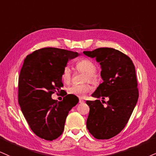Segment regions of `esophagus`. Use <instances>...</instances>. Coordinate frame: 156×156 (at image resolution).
Here are the masks:
<instances>
[{"label":"esophagus","mask_w":156,"mask_h":156,"mask_svg":"<svg viewBox=\"0 0 156 156\" xmlns=\"http://www.w3.org/2000/svg\"><path fill=\"white\" fill-rule=\"evenodd\" d=\"M79 102H80V103H84V100H82V99H80Z\"/></svg>","instance_id":"34e87169"}]
</instances>
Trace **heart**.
Wrapping results in <instances>:
<instances>
[{
    "label": "heart",
    "instance_id": "heart-1",
    "mask_svg": "<svg viewBox=\"0 0 156 156\" xmlns=\"http://www.w3.org/2000/svg\"><path fill=\"white\" fill-rule=\"evenodd\" d=\"M76 67L78 71L86 74L85 80H88L90 82L95 80V73L96 72V66L93 61L89 59H82L77 61ZM61 78L64 82H69L72 79V69L69 66H66L63 69L61 73ZM91 87L89 84H73L67 89V93L78 98H84L86 94L90 92Z\"/></svg>",
    "mask_w": 156,
    "mask_h": 156
}]
</instances>
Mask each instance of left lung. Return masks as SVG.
<instances>
[{
    "instance_id": "8db88e82",
    "label": "left lung",
    "mask_w": 156,
    "mask_h": 156,
    "mask_svg": "<svg viewBox=\"0 0 156 156\" xmlns=\"http://www.w3.org/2000/svg\"><path fill=\"white\" fill-rule=\"evenodd\" d=\"M83 53L95 58L101 65L103 82L92 96L109 98L107 107L100 100L86 101L90 107L87 128L96 139H110L124 128L137 104L139 93L135 67L129 57L114 48H100Z\"/></svg>"
}]
</instances>
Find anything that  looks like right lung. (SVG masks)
Segmentation results:
<instances>
[{"mask_svg":"<svg viewBox=\"0 0 156 156\" xmlns=\"http://www.w3.org/2000/svg\"><path fill=\"white\" fill-rule=\"evenodd\" d=\"M78 55L76 52L44 48L24 59L19 77V103L32 132L42 139L51 141L60 137L69 111L78 103V98L72 95L60 102L51 98L63 86V69Z\"/></svg>","mask_w":156,"mask_h":156,"instance_id":"1","label":"right lung"}]
</instances>
